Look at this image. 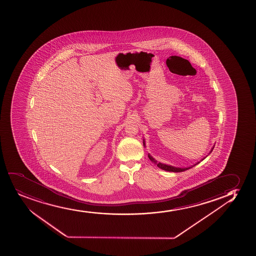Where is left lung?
I'll use <instances>...</instances> for the list:
<instances>
[{
  "instance_id": "1",
  "label": "left lung",
  "mask_w": 256,
  "mask_h": 256,
  "mask_svg": "<svg viewBox=\"0 0 256 256\" xmlns=\"http://www.w3.org/2000/svg\"><path fill=\"white\" fill-rule=\"evenodd\" d=\"M143 144H144V146L146 147V140H144V138H143ZM214 146L216 144H214V146L211 148L210 150V153L208 154L206 156H204L202 160L198 162H196L195 164H193L192 166H189V167L186 168H180V167H174V166H172V165H168V164H162V162H160L156 161L155 158H153L152 156L150 155V154H148V158H149L150 160L152 162L153 164H156V166H158L159 168H161V170H165V171H168V172H184L186 170H190V168H192L196 166V164H198L200 162L204 160L205 158H207L208 156L210 155V153L212 152V150L214 148Z\"/></svg>"
}]
</instances>
